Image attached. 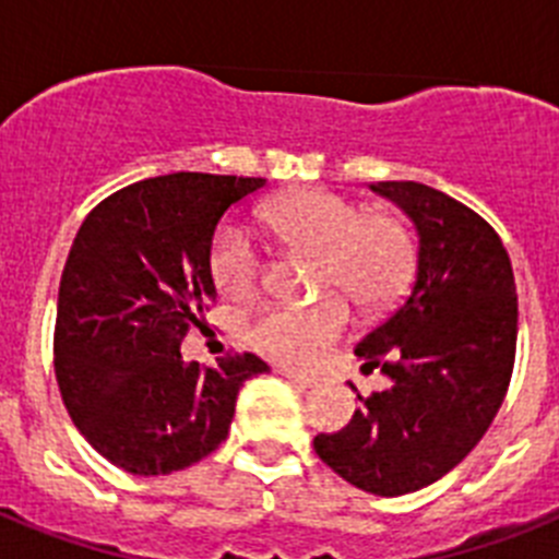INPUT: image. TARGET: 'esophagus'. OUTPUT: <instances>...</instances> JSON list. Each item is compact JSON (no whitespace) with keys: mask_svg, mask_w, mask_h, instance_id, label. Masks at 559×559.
<instances>
[{"mask_svg":"<svg viewBox=\"0 0 559 559\" xmlns=\"http://www.w3.org/2000/svg\"><path fill=\"white\" fill-rule=\"evenodd\" d=\"M280 374H285L288 380L299 383L305 389H313V386H322V374H313V372H294V369H280Z\"/></svg>","mask_w":559,"mask_h":559,"instance_id":"esophagus-1","label":"esophagus"}]
</instances>
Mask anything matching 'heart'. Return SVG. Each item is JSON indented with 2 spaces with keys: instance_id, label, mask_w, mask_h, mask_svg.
<instances>
[{
  "instance_id": "obj_1",
  "label": "heart",
  "mask_w": 559,
  "mask_h": 559,
  "mask_svg": "<svg viewBox=\"0 0 559 559\" xmlns=\"http://www.w3.org/2000/svg\"><path fill=\"white\" fill-rule=\"evenodd\" d=\"M260 229L283 249L316 254V288L338 294L310 305H269L251 316V347L285 367H310L341 338L349 308L380 310L397 302L414 274V237L392 212L360 215L353 201L330 190H296L260 210ZM210 271L218 290L231 299L254 294L263 260L249 237L224 226L212 237Z\"/></svg>"
}]
</instances>
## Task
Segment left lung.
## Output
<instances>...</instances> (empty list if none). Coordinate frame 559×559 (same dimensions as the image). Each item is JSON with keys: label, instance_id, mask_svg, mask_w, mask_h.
<instances>
[{"label": "left lung", "instance_id": "obj_1", "mask_svg": "<svg viewBox=\"0 0 559 559\" xmlns=\"http://www.w3.org/2000/svg\"><path fill=\"white\" fill-rule=\"evenodd\" d=\"M417 226L406 299L358 341L360 372L392 380L358 400L347 428L313 448L344 481L406 496L453 471L503 403L515 367L518 294L510 254L481 215L419 181H378Z\"/></svg>", "mask_w": 559, "mask_h": 559}]
</instances>
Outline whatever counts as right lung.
Returning <instances> with one entry per match:
<instances>
[{"instance_id": "right-lung-1", "label": "right lung", "mask_w": 559, "mask_h": 559, "mask_svg": "<svg viewBox=\"0 0 559 559\" xmlns=\"http://www.w3.org/2000/svg\"><path fill=\"white\" fill-rule=\"evenodd\" d=\"M265 179L170 173L88 212L58 288L56 378L63 406L103 459L167 476L221 445L237 392L269 364L181 360V338L215 302L210 246L235 204Z\"/></svg>"}]
</instances>
